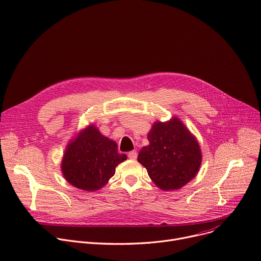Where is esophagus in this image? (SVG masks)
<instances>
[{"label":"esophagus","mask_w":261,"mask_h":261,"mask_svg":"<svg viewBox=\"0 0 261 261\" xmlns=\"http://www.w3.org/2000/svg\"><path fill=\"white\" fill-rule=\"evenodd\" d=\"M128 157L132 160H135L137 158V152L136 151H131L128 153Z\"/></svg>","instance_id":"esophagus-1"}]
</instances>
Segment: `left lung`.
<instances>
[{"label": "left lung", "mask_w": 261, "mask_h": 261, "mask_svg": "<svg viewBox=\"0 0 261 261\" xmlns=\"http://www.w3.org/2000/svg\"><path fill=\"white\" fill-rule=\"evenodd\" d=\"M148 140L149 146L140 150L137 160L160 189H179L196 177L202 161L201 149L178 117L154 123Z\"/></svg>", "instance_id": "obj_1"}]
</instances>
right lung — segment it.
Returning a JSON list of instances; mask_svg holds the SVG:
<instances>
[{"instance_id":"obj_1","label":"right lung","mask_w":261,"mask_h":261,"mask_svg":"<svg viewBox=\"0 0 261 261\" xmlns=\"http://www.w3.org/2000/svg\"><path fill=\"white\" fill-rule=\"evenodd\" d=\"M126 159L125 154H118L115 141L90 125L67 145L61 172L69 184L94 192L106 185L114 175L115 168Z\"/></svg>"}]
</instances>
